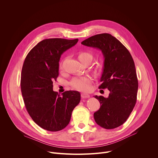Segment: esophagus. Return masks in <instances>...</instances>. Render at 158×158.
<instances>
[{"label": "esophagus", "mask_w": 158, "mask_h": 158, "mask_svg": "<svg viewBox=\"0 0 158 158\" xmlns=\"http://www.w3.org/2000/svg\"><path fill=\"white\" fill-rule=\"evenodd\" d=\"M81 97L82 98H88L90 97V95L88 94H86V93H82L81 94Z\"/></svg>", "instance_id": "obj_1"}]
</instances>
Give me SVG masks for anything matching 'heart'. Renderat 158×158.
<instances>
[{
  "label": "heart",
  "instance_id": "heart-1",
  "mask_svg": "<svg viewBox=\"0 0 158 158\" xmlns=\"http://www.w3.org/2000/svg\"><path fill=\"white\" fill-rule=\"evenodd\" d=\"M78 59L79 60H84L86 59L92 60L93 56L87 52H80L78 54ZM62 62H60L59 64L60 69H62ZM91 82V79L89 77H76L71 81V84L74 88L79 90V91H87L89 90Z\"/></svg>",
  "mask_w": 158,
  "mask_h": 158
}]
</instances>
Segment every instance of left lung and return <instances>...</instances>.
<instances>
[{
  "instance_id": "8db88e82",
  "label": "left lung",
  "mask_w": 158,
  "mask_h": 158,
  "mask_svg": "<svg viewBox=\"0 0 158 158\" xmlns=\"http://www.w3.org/2000/svg\"><path fill=\"white\" fill-rule=\"evenodd\" d=\"M84 46L101 51L104 67L99 89L107 88L108 98L95 96L101 107L94 113L96 123L111 129L124 124L136 104L138 81L133 59L126 48L111 34L104 33L83 40Z\"/></svg>"
}]
</instances>
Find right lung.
<instances>
[{"label":"right lung","mask_w":158,"mask_h":158,"mask_svg":"<svg viewBox=\"0 0 158 158\" xmlns=\"http://www.w3.org/2000/svg\"><path fill=\"white\" fill-rule=\"evenodd\" d=\"M77 42L78 39H44L25 59L20 79L22 97L30 116L44 129L59 131L65 128L81 101V94L77 91H67L61 95L53 91L60 56Z\"/></svg>","instance_id":"obj_1"}]
</instances>
